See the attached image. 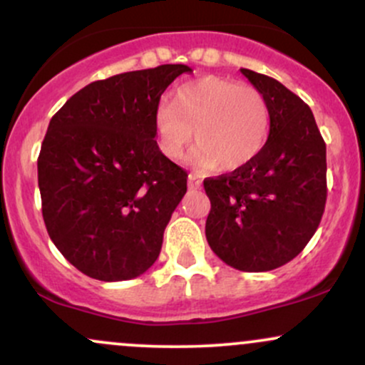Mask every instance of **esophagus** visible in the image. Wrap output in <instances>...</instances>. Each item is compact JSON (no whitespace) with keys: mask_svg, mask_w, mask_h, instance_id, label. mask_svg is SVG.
<instances>
[{"mask_svg":"<svg viewBox=\"0 0 365 365\" xmlns=\"http://www.w3.org/2000/svg\"><path fill=\"white\" fill-rule=\"evenodd\" d=\"M200 185H202V180L197 177L195 173L188 175V188H192V190H197V188H200Z\"/></svg>","mask_w":365,"mask_h":365,"instance_id":"1","label":"esophagus"}]
</instances>
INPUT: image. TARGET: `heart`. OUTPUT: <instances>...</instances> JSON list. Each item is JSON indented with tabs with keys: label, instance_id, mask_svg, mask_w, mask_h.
<instances>
[{
	"label": "heart",
	"instance_id": "1",
	"mask_svg": "<svg viewBox=\"0 0 365 365\" xmlns=\"http://www.w3.org/2000/svg\"><path fill=\"white\" fill-rule=\"evenodd\" d=\"M192 161L200 170H237L259 156L269 133V110L264 96L250 86L206 75L177 87L170 106L154 115L159 153L180 161L192 144Z\"/></svg>",
	"mask_w": 365,
	"mask_h": 365
}]
</instances>
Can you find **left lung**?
I'll list each match as a JSON object with an SVG mask.
<instances>
[{
	"mask_svg": "<svg viewBox=\"0 0 365 365\" xmlns=\"http://www.w3.org/2000/svg\"><path fill=\"white\" fill-rule=\"evenodd\" d=\"M240 72L266 99L269 135L252 163L204 180L206 238L228 266L261 273L290 262L316 233L328 195L326 144L299 96L267 75Z\"/></svg>",
	"mask_w": 365,
	"mask_h": 365,
	"instance_id": "1",
	"label": "left lung"
}]
</instances>
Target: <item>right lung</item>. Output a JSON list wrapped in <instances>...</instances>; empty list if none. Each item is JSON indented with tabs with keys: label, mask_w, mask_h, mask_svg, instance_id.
I'll list each match as a JSON object with an SVG mask.
<instances>
[{
	"label": "right lung",
	"mask_w": 365,
	"mask_h": 365,
	"mask_svg": "<svg viewBox=\"0 0 365 365\" xmlns=\"http://www.w3.org/2000/svg\"><path fill=\"white\" fill-rule=\"evenodd\" d=\"M187 65L96 81L49 121L37 159L43 217L53 244L101 282L140 276L187 192V171L159 153L154 115Z\"/></svg>",
	"instance_id": "obj_1"
}]
</instances>
